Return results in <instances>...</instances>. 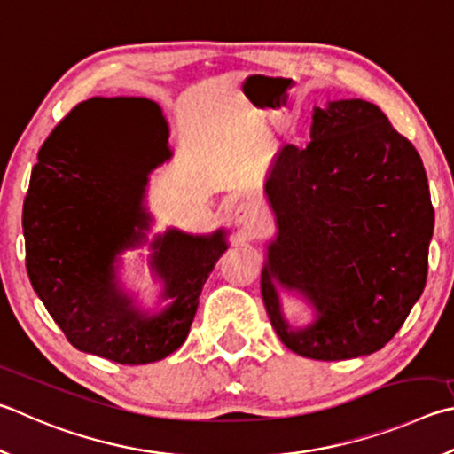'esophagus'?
<instances>
[{"label":"esophagus","instance_id":"1","mask_svg":"<svg viewBox=\"0 0 454 454\" xmlns=\"http://www.w3.org/2000/svg\"><path fill=\"white\" fill-rule=\"evenodd\" d=\"M234 220H236V224L242 226L244 230H252V228L258 226L260 212H258V208H255L252 202L242 200L240 204H236Z\"/></svg>","mask_w":454,"mask_h":454}]
</instances>
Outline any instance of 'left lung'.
<instances>
[{"label": "left lung", "mask_w": 454, "mask_h": 454, "mask_svg": "<svg viewBox=\"0 0 454 454\" xmlns=\"http://www.w3.org/2000/svg\"><path fill=\"white\" fill-rule=\"evenodd\" d=\"M266 196L278 238L260 287L282 343L319 361L381 349L427 284L434 210L413 143L373 103L333 101L313 113L306 148L278 154ZM274 283L306 294L317 324L287 326Z\"/></svg>", "instance_id": "left-lung-1"}]
</instances>
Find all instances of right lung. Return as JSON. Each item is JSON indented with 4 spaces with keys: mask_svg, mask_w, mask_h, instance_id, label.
<instances>
[{
    "mask_svg": "<svg viewBox=\"0 0 454 454\" xmlns=\"http://www.w3.org/2000/svg\"><path fill=\"white\" fill-rule=\"evenodd\" d=\"M170 159L168 127L148 98H89L73 106L37 153L23 200L26 268L49 316L79 351L143 365L184 343L224 232H167L153 263L175 298L160 316L138 313L114 284L113 260L141 240L146 176Z\"/></svg>",
    "mask_w": 454,
    "mask_h": 454,
    "instance_id": "right-lung-1",
    "label": "right lung"
}]
</instances>
